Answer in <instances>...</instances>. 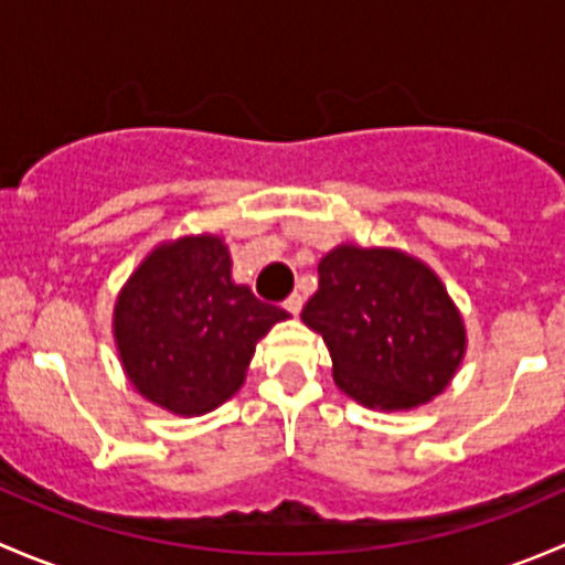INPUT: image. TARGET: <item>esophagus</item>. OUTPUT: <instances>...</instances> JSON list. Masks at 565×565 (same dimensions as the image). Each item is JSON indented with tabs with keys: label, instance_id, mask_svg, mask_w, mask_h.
<instances>
[{
	"label": "esophagus",
	"instance_id": "obj_1",
	"mask_svg": "<svg viewBox=\"0 0 565 565\" xmlns=\"http://www.w3.org/2000/svg\"><path fill=\"white\" fill-rule=\"evenodd\" d=\"M284 309H287L289 315H295V317H298V315H300V309H303V298H300L298 292H295V295H289V298H287V303H284Z\"/></svg>",
	"mask_w": 565,
	"mask_h": 565
}]
</instances>
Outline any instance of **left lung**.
Returning a JSON list of instances; mask_svg holds the SVG:
<instances>
[{
    "mask_svg": "<svg viewBox=\"0 0 565 565\" xmlns=\"http://www.w3.org/2000/svg\"><path fill=\"white\" fill-rule=\"evenodd\" d=\"M300 319L322 335L339 391L380 413H407L451 385L467 328L446 284L402 248L341 243L319 259Z\"/></svg>",
    "mask_w": 565,
    "mask_h": 565,
    "instance_id": "1",
    "label": "left lung"
}]
</instances>
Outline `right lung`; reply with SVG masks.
Here are the masks:
<instances>
[{
  "label": "right lung",
  "instance_id": "obj_1",
  "mask_svg": "<svg viewBox=\"0 0 565 565\" xmlns=\"http://www.w3.org/2000/svg\"><path fill=\"white\" fill-rule=\"evenodd\" d=\"M287 317L235 284L224 237L202 232L139 262L114 300L111 333L136 393L193 418L243 388L256 344Z\"/></svg>",
  "mask_w": 565,
  "mask_h": 565
}]
</instances>
